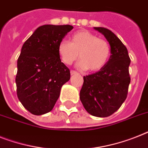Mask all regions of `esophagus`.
Here are the masks:
<instances>
[{"label":"esophagus","instance_id":"1","mask_svg":"<svg viewBox=\"0 0 148 148\" xmlns=\"http://www.w3.org/2000/svg\"><path fill=\"white\" fill-rule=\"evenodd\" d=\"M77 74V72L76 71H74V70L71 71V75H74V74Z\"/></svg>","mask_w":148,"mask_h":148}]
</instances>
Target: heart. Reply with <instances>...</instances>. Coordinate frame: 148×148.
I'll return each instance as SVG.
<instances>
[{
    "mask_svg": "<svg viewBox=\"0 0 148 148\" xmlns=\"http://www.w3.org/2000/svg\"><path fill=\"white\" fill-rule=\"evenodd\" d=\"M58 52L65 64H73L79 56V67L95 72L106 65L111 56V47L107 41L99 39L97 35L81 30L72 35L71 42L65 39L60 41Z\"/></svg>",
    "mask_w": 148,
    "mask_h": 148,
    "instance_id": "1",
    "label": "heart"
}]
</instances>
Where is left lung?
Listing matches in <instances>:
<instances>
[{"instance_id":"8db88e82","label":"left lung","mask_w":148,"mask_h":148,"mask_svg":"<svg viewBox=\"0 0 148 148\" xmlns=\"http://www.w3.org/2000/svg\"><path fill=\"white\" fill-rule=\"evenodd\" d=\"M94 29L109 42L111 56L101 70L84 77L80 99L88 113L107 117L119 109L127 97L131 60L127 48L113 32L103 27Z\"/></svg>"}]
</instances>
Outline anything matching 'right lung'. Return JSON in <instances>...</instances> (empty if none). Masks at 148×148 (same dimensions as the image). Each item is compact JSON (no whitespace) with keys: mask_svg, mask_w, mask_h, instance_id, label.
I'll return each mask as SVG.
<instances>
[{"mask_svg":"<svg viewBox=\"0 0 148 148\" xmlns=\"http://www.w3.org/2000/svg\"><path fill=\"white\" fill-rule=\"evenodd\" d=\"M74 28L71 25H43L24 42L17 60L16 93L25 109L36 116L52 110L61 88L70 80L58 45Z\"/></svg>","mask_w":148,"mask_h":148,"instance_id":"obj_1","label":"right lung"}]
</instances>
